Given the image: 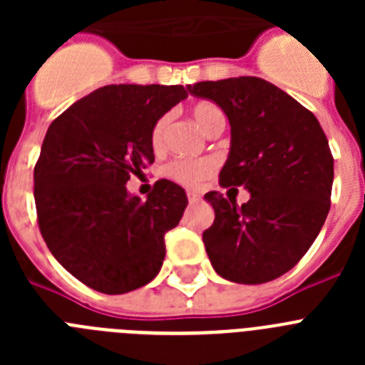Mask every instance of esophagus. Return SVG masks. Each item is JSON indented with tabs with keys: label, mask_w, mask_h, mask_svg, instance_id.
Here are the masks:
<instances>
[{
	"label": "esophagus",
	"mask_w": 365,
	"mask_h": 365,
	"mask_svg": "<svg viewBox=\"0 0 365 365\" xmlns=\"http://www.w3.org/2000/svg\"><path fill=\"white\" fill-rule=\"evenodd\" d=\"M188 202L190 205H197V202H201V195L195 192H188Z\"/></svg>",
	"instance_id": "esophagus-1"
}]
</instances>
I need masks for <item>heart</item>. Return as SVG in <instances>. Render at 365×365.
I'll return each instance as SVG.
<instances>
[{
    "instance_id": "b5f03b06",
    "label": "heart",
    "mask_w": 365,
    "mask_h": 365,
    "mask_svg": "<svg viewBox=\"0 0 365 365\" xmlns=\"http://www.w3.org/2000/svg\"><path fill=\"white\" fill-rule=\"evenodd\" d=\"M193 120L197 122V125L202 131L210 133L215 125L225 122V115H222L221 108L215 106L214 102H197V104L192 108ZM170 122L172 117L170 115H163L155 120L153 128H151L150 133V144L155 151L163 150L164 140H166L168 128H170ZM215 164L210 159H199V160H175L170 166L166 168V173L172 177L173 180L180 182L185 186H199L202 180H206L208 177L214 173Z\"/></svg>"
}]
</instances>
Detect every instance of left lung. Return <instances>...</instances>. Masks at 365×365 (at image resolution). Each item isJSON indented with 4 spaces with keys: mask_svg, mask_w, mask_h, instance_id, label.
<instances>
[{
    "mask_svg": "<svg viewBox=\"0 0 365 365\" xmlns=\"http://www.w3.org/2000/svg\"><path fill=\"white\" fill-rule=\"evenodd\" d=\"M228 117L232 143L219 185L245 186L250 199L208 192L215 219L202 232L219 276L245 285L279 278L305 256L331 208L334 160L320 122L298 100L257 76L197 82Z\"/></svg>",
    "mask_w": 365,
    "mask_h": 365,
    "instance_id": "obj_1",
    "label": "left lung"
}]
</instances>
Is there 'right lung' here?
Masks as SVG:
<instances>
[{"instance_id":"obj_1","label":"right lung","mask_w":365,"mask_h":365,"mask_svg":"<svg viewBox=\"0 0 365 365\" xmlns=\"http://www.w3.org/2000/svg\"><path fill=\"white\" fill-rule=\"evenodd\" d=\"M186 96L182 86H106L51 122L34 166L38 227L83 285L124 294L159 274L164 234L179 225L188 199L168 179L146 201L131 197L125 182L155 160V120Z\"/></svg>"}]
</instances>
